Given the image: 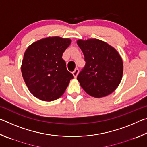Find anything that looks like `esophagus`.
<instances>
[{
  "label": "esophagus",
  "instance_id": "34e87169",
  "mask_svg": "<svg viewBox=\"0 0 147 147\" xmlns=\"http://www.w3.org/2000/svg\"><path fill=\"white\" fill-rule=\"evenodd\" d=\"M78 73H79V70L78 69H76L73 72V74L74 78H76V76H77V75H78Z\"/></svg>",
  "mask_w": 147,
  "mask_h": 147
}]
</instances>
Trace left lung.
<instances>
[{
    "label": "left lung",
    "mask_w": 147,
    "mask_h": 147,
    "mask_svg": "<svg viewBox=\"0 0 147 147\" xmlns=\"http://www.w3.org/2000/svg\"><path fill=\"white\" fill-rule=\"evenodd\" d=\"M86 61L77 76L80 86L91 96L100 98L115 90L123 73V63L116 50L96 39L77 41Z\"/></svg>",
    "instance_id": "1"
}]
</instances>
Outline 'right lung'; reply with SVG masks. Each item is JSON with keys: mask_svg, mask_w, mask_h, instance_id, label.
Returning a JSON list of instances; mask_svg holds the SVG:
<instances>
[{"mask_svg": "<svg viewBox=\"0 0 147 147\" xmlns=\"http://www.w3.org/2000/svg\"><path fill=\"white\" fill-rule=\"evenodd\" d=\"M71 43L69 39L49 37L32 43L26 50L22 75L29 91L36 98L49 102L56 100L74 78L62 58Z\"/></svg>", "mask_w": 147, "mask_h": 147, "instance_id": "right-lung-1", "label": "right lung"}]
</instances>
